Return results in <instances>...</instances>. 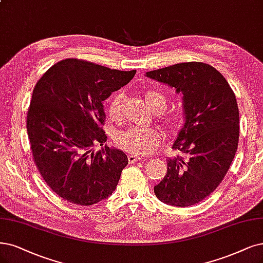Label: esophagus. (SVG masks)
<instances>
[{"mask_svg": "<svg viewBox=\"0 0 263 263\" xmlns=\"http://www.w3.org/2000/svg\"><path fill=\"white\" fill-rule=\"evenodd\" d=\"M141 158L138 156H134V155H129L128 156V160L130 163H135L137 161H139Z\"/></svg>", "mask_w": 263, "mask_h": 263, "instance_id": "34e87169", "label": "esophagus"}]
</instances>
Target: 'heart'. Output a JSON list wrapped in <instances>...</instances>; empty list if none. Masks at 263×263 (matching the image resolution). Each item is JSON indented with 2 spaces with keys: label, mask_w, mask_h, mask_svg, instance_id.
I'll return each instance as SVG.
<instances>
[{
  "label": "heart",
  "mask_w": 263,
  "mask_h": 263,
  "mask_svg": "<svg viewBox=\"0 0 263 263\" xmlns=\"http://www.w3.org/2000/svg\"><path fill=\"white\" fill-rule=\"evenodd\" d=\"M145 101L154 111L160 112L167 106V97L158 91L149 90L145 93ZM123 103L124 95L121 92L116 93L109 102L108 116L114 122H120L123 116ZM179 117L177 115L168 116L166 123L170 128H177L179 125ZM160 132L152 128H130L128 130L120 131L116 134L115 143L122 151L137 155V156H145L153 153L160 142Z\"/></svg>",
  "instance_id": "heart-1"
}]
</instances>
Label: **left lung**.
I'll return each mask as SVG.
<instances>
[{"mask_svg":"<svg viewBox=\"0 0 263 263\" xmlns=\"http://www.w3.org/2000/svg\"><path fill=\"white\" fill-rule=\"evenodd\" d=\"M147 78L182 94L184 123L173 149L187 158H168V170L154 187L157 198L189 207L215 191L234 159L239 137V112L234 92L216 68L192 62L146 72Z\"/></svg>","mask_w":263,"mask_h":263,"instance_id":"left-lung-1","label":"left lung"}]
</instances>
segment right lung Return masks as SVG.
<instances>
[{
	"mask_svg": "<svg viewBox=\"0 0 263 263\" xmlns=\"http://www.w3.org/2000/svg\"><path fill=\"white\" fill-rule=\"evenodd\" d=\"M135 72L69 58L52 66L35 84L28 137L37 170L63 199L91 206L116 190L129 161L122 151L104 146L103 102ZM96 144L101 146L97 152Z\"/></svg>",
	"mask_w": 263,
	"mask_h": 263,
	"instance_id": "obj_1",
	"label": "right lung"
}]
</instances>
